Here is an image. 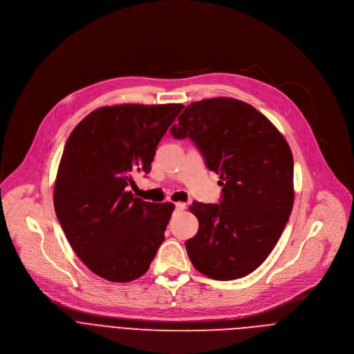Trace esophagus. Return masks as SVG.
Here are the masks:
<instances>
[{"instance_id": "obj_1", "label": "esophagus", "mask_w": 354, "mask_h": 354, "mask_svg": "<svg viewBox=\"0 0 354 354\" xmlns=\"http://www.w3.org/2000/svg\"><path fill=\"white\" fill-rule=\"evenodd\" d=\"M175 209L178 212H182V210L186 209V203H183V201H178V203H175Z\"/></svg>"}]
</instances>
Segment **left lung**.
I'll return each mask as SVG.
<instances>
[{
    "mask_svg": "<svg viewBox=\"0 0 354 354\" xmlns=\"http://www.w3.org/2000/svg\"><path fill=\"white\" fill-rule=\"evenodd\" d=\"M171 134L189 137L223 186L218 205L190 206L198 231L186 241L189 259L214 280L252 273L276 246L292 210L294 164L286 138L259 111L232 97L190 104Z\"/></svg>",
    "mask_w": 354,
    "mask_h": 354,
    "instance_id": "8db88e82",
    "label": "left lung"
}]
</instances>
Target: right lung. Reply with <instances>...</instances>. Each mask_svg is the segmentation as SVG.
<instances>
[{"mask_svg":"<svg viewBox=\"0 0 354 354\" xmlns=\"http://www.w3.org/2000/svg\"><path fill=\"white\" fill-rule=\"evenodd\" d=\"M182 104L115 105L91 112L71 131L55 182V210L85 266L109 281L142 276L164 242L175 206L129 190L148 174Z\"/></svg>","mask_w":354,"mask_h":354,"instance_id":"obj_1","label":"right lung"}]
</instances>
